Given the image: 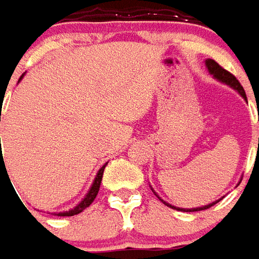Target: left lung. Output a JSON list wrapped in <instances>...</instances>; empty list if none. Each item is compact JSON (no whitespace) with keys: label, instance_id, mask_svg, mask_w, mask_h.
<instances>
[{"label":"left lung","instance_id":"1","mask_svg":"<svg viewBox=\"0 0 259 259\" xmlns=\"http://www.w3.org/2000/svg\"><path fill=\"white\" fill-rule=\"evenodd\" d=\"M205 67L206 69H208V72L212 75V77L217 79V81H220V82H223V84L225 85H228V87H231L232 90H235L237 93L247 101V95H245V91H244V88H242V85L239 84V81L237 79V78L234 77L231 72H228L227 69H224L223 67H220L217 62H215L214 60H205ZM258 145H259V140H258ZM152 190V188H151ZM152 192L157 195L158 198L161 199L165 205H168L169 208H174V209H178V211H185V212H195V211H202V209H208V208H211L212 205H215L217 202H220L221 199L224 198H220V199H217V201H214V202H211V204H206V205H202V206H197V208H180V206H174V205H171V204H168L166 201H164V199L161 198L159 195H158L157 192L155 191L152 190Z\"/></svg>","mask_w":259,"mask_h":259}]
</instances>
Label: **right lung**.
I'll use <instances>...</instances> for the list:
<instances>
[{
	"mask_svg": "<svg viewBox=\"0 0 259 259\" xmlns=\"http://www.w3.org/2000/svg\"><path fill=\"white\" fill-rule=\"evenodd\" d=\"M24 75H25V72H24V74L20 77V81L24 78ZM20 81H18V82H20ZM0 121H1V118H0ZM107 164H108V162H105V164L98 169V172H97V175H95V178H94V181L93 184H91V187H90V190H88V192L85 194L84 198L81 199V202H78L77 205L74 206V208H71V209H68V211L53 212V214L58 215V217H72V215H77L79 214V212H82L87 206L91 205V204H93V201L95 199V197H97V194H98V191H100V185H101V181H102V174H104V169H105Z\"/></svg>",
	"mask_w": 259,
	"mask_h": 259,
	"instance_id": "1",
	"label": "right lung"
}]
</instances>
